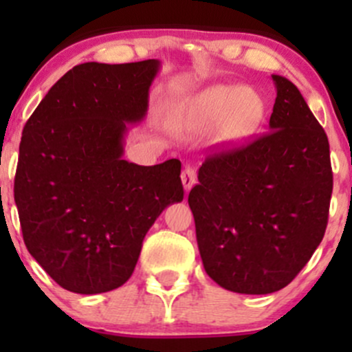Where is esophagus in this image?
<instances>
[{
	"label": "esophagus",
	"instance_id": "34e87169",
	"mask_svg": "<svg viewBox=\"0 0 352 352\" xmlns=\"http://www.w3.org/2000/svg\"><path fill=\"white\" fill-rule=\"evenodd\" d=\"M182 184H184L185 192H188L195 185V170L192 167H185V170L182 172Z\"/></svg>",
	"mask_w": 352,
	"mask_h": 352
}]
</instances>
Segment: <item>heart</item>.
I'll return each mask as SVG.
<instances>
[{
  "instance_id": "1",
  "label": "heart",
  "mask_w": 352,
  "mask_h": 352,
  "mask_svg": "<svg viewBox=\"0 0 352 352\" xmlns=\"http://www.w3.org/2000/svg\"><path fill=\"white\" fill-rule=\"evenodd\" d=\"M263 100L243 86H213L188 100L177 116L182 134L201 135L223 127L228 139L250 135L263 117Z\"/></svg>"
}]
</instances>
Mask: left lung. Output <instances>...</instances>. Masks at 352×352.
<instances>
[{
  "mask_svg": "<svg viewBox=\"0 0 352 352\" xmlns=\"http://www.w3.org/2000/svg\"><path fill=\"white\" fill-rule=\"evenodd\" d=\"M272 78L268 134L208 157L188 193L205 272L241 294L294 280L324 236L333 193L324 129L292 80Z\"/></svg>",
  "mask_w": 352,
  "mask_h": 352,
  "instance_id": "1",
  "label": "left lung"
}]
</instances>
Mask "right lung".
Listing matches in <instances>:
<instances>
[{"label":"right lung","instance_id":"obj_1","mask_svg":"<svg viewBox=\"0 0 352 352\" xmlns=\"http://www.w3.org/2000/svg\"><path fill=\"white\" fill-rule=\"evenodd\" d=\"M159 71L157 59L79 64L24 125L14 177L24 243L67 292L122 286L153 221L184 200L180 160L124 159L129 125L145 119Z\"/></svg>","mask_w":352,"mask_h":352}]
</instances>
